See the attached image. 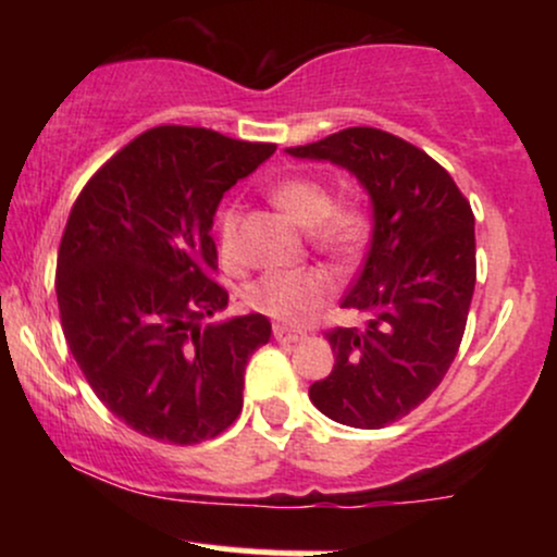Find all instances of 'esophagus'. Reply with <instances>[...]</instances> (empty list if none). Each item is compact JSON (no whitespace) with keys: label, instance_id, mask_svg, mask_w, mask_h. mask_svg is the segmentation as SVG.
Returning a JSON list of instances; mask_svg holds the SVG:
<instances>
[{"label":"esophagus","instance_id":"1","mask_svg":"<svg viewBox=\"0 0 557 557\" xmlns=\"http://www.w3.org/2000/svg\"><path fill=\"white\" fill-rule=\"evenodd\" d=\"M272 335H274V341H277V343H287V345L304 341V337H306L300 330H290V327H285V324H274Z\"/></svg>","mask_w":557,"mask_h":557}]
</instances>
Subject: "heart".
I'll return each mask as SVG.
<instances>
[{"instance_id": "1", "label": "heart", "mask_w": 557, "mask_h": 557, "mask_svg": "<svg viewBox=\"0 0 557 557\" xmlns=\"http://www.w3.org/2000/svg\"><path fill=\"white\" fill-rule=\"evenodd\" d=\"M272 201L290 216L300 227L311 230L319 251L330 253L332 259H350L359 251L363 235H367V220L356 207H332L335 198L322 181L314 177H285L272 188ZM238 209L230 207L220 220V248L222 259L233 264L235 240H238ZM332 290V277L322 270H290L270 272L257 280L246 290V304L259 314L274 319V322L300 327L311 322L322 306L327 304Z\"/></svg>"}]
</instances>
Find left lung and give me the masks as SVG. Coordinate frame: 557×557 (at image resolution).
I'll return each mask as SVG.
<instances>
[{"mask_svg": "<svg viewBox=\"0 0 557 557\" xmlns=\"http://www.w3.org/2000/svg\"><path fill=\"white\" fill-rule=\"evenodd\" d=\"M285 154L335 164L369 196V251L341 300L367 327L327 332L335 367L309 398L337 424L380 430L430 398L456 359L476 283L474 214L430 154L376 127Z\"/></svg>", "mask_w": 557, "mask_h": 557, "instance_id": "8db88e82", "label": "left lung"}]
</instances>
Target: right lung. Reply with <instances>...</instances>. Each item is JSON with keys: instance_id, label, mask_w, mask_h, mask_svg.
Segmentation results:
<instances>
[{"instance_id": "right-lung-1", "label": "right lung", "mask_w": 557, "mask_h": 557, "mask_svg": "<svg viewBox=\"0 0 557 557\" xmlns=\"http://www.w3.org/2000/svg\"><path fill=\"white\" fill-rule=\"evenodd\" d=\"M207 127L162 125L117 151L70 212L57 253V304L83 376L127 426L194 445L243 408V374L272 335L227 309L212 240L222 196L274 154Z\"/></svg>"}]
</instances>
